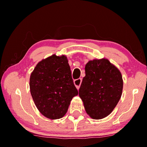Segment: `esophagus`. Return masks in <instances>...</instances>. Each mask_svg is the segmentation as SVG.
I'll return each instance as SVG.
<instances>
[{
    "instance_id": "obj_1",
    "label": "esophagus",
    "mask_w": 147,
    "mask_h": 147,
    "mask_svg": "<svg viewBox=\"0 0 147 147\" xmlns=\"http://www.w3.org/2000/svg\"><path fill=\"white\" fill-rule=\"evenodd\" d=\"M81 84H82V79H81V78H79V79L74 80V84H75L76 87L77 88L78 90L80 89V85H81Z\"/></svg>"
}]
</instances>
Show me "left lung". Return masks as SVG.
Listing matches in <instances>:
<instances>
[{
    "label": "left lung",
    "instance_id": "left-lung-1",
    "mask_svg": "<svg viewBox=\"0 0 147 147\" xmlns=\"http://www.w3.org/2000/svg\"><path fill=\"white\" fill-rule=\"evenodd\" d=\"M85 71L79 96L88 115L94 119H102L111 113L121 97V73L106 59L90 61Z\"/></svg>",
    "mask_w": 147,
    "mask_h": 147
}]
</instances>
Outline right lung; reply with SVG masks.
<instances>
[{"label": "right lung", "mask_w": 147, "mask_h": 147, "mask_svg": "<svg viewBox=\"0 0 147 147\" xmlns=\"http://www.w3.org/2000/svg\"><path fill=\"white\" fill-rule=\"evenodd\" d=\"M30 91L39 112L50 119H59L67 111L78 91L65 55H53L39 62L30 76Z\"/></svg>", "instance_id": "add662e5"}]
</instances>
